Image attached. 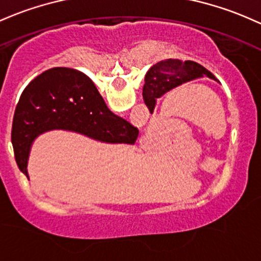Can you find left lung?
Wrapping results in <instances>:
<instances>
[{
    "label": "left lung",
    "instance_id": "8db88e82",
    "mask_svg": "<svg viewBox=\"0 0 261 261\" xmlns=\"http://www.w3.org/2000/svg\"><path fill=\"white\" fill-rule=\"evenodd\" d=\"M206 77L215 80L214 74L204 68L201 64L193 61L165 60L153 64L145 74V83L143 87V99L148 108L153 109L158 98L167 92L172 91L183 83L190 82L197 78ZM217 81V80H215Z\"/></svg>",
    "mask_w": 261,
    "mask_h": 261
}]
</instances>
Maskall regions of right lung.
Returning <instances> with one entry per match:
<instances>
[{
    "instance_id": "obj_1",
    "label": "right lung",
    "mask_w": 261,
    "mask_h": 261,
    "mask_svg": "<svg viewBox=\"0 0 261 261\" xmlns=\"http://www.w3.org/2000/svg\"><path fill=\"white\" fill-rule=\"evenodd\" d=\"M53 129L128 144H133L139 133L138 128L109 111L88 75L67 67H55L36 77L16 107L11 137L16 163L27 178L31 145L40 134Z\"/></svg>"
}]
</instances>
